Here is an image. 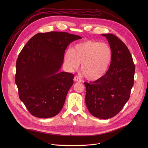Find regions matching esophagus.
<instances>
[{
	"label": "esophagus",
	"mask_w": 148,
	"mask_h": 148,
	"mask_svg": "<svg viewBox=\"0 0 148 148\" xmlns=\"http://www.w3.org/2000/svg\"><path fill=\"white\" fill-rule=\"evenodd\" d=\"M73 79H74V81H76V82H80L81 81V78L78 76H75Z\"/></svg>",
	"instance_id": "1"
}]
</instances>
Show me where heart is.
<instances>
[{"label": "heart", "instance_id": "heart-1", "mask_svg": "<svg viewBox=\"0 0 148 148\" xmlns=\"http://www.w3.org/2000/svg\"><path fill=\"white\" fill-rule=\"evenodd\" d=\"M112 57V49L108 44L87 40L76 45L71 51H67L64 63L69 70L73 71L81 62V70L86 78L96 81L108 71Z\"/></svg>", "mask_w": 148, "mask_h": 148}]
</instances>
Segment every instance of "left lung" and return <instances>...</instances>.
<instances>
[{
    "mask_svg": "<svg viewBox=\"0 0 148 148\" xmlns=\"http://www.w3.org/2000/svg\"><path fill=\"white\" fill-rule=\"evenodd\" d=\"M108 40L112 57L107 73L93 82H84L86 103L95 117L109 119L118 114L130 97L135 65L128 47L116 36L101 34Z\"/></svg>",
    "mask_w": 148,
    "mask_h": 148,
    "instance_id": "left-lung-1",
    "label": "left lung"
}]
</instances>
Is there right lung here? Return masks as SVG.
I'll use <instances>...</instances> for the list:
<instances>
[{
  "instance_id": "obj_1",
  "label": "right lung",
  "mask_w": 148,
  "mask_h": 148,
  "mask_svg": "<svg viewBox=\"0 0 148 148\" xmlns=\"http://www.w3.org/2000/svg\"><path fill=\"white\" fill-rule=\"evenodd\" d=\"M81 38L66 32L37 33L20 53L15 82L20 100L32 115L51 118L62 108L74 75L59 71L67 46Z\"/></svg>"
}]
</instances>
